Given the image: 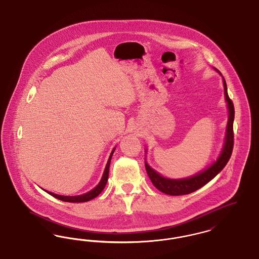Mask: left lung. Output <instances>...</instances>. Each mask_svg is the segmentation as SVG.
<instances>
[{
	"label": "left lung",
	"instance_id": "8db88e82",
	"mask_svg": "<svg viewBox=\"0 0 259 259\" xmlns=\"http://www.w3.org/2000/svg\"><path fill=\"white\" fill-rule=\"evenodd\" d=\"M223 85H224V94H225V98H226L228 110H229V119H228L227 129H226L225 144L222 149L221 156L204 172H200L194 177H191L188 179H183V180L166 179L158 172H155L152 168H150L148 163L146 162V170L148 172V177L153 185L158 190H160L161 192L168 195H172V196L185 195V194L194 192L202 186L208 184L209 181H211L219 172L222 171L230 159L233 151V146H234L233 121H234L235 110L233 102L231 99L229 98L227 93V85L224 77H223Z\"/></svg>",
	"mask_w": 259,
	"mask_h": 259
}]
</instances>
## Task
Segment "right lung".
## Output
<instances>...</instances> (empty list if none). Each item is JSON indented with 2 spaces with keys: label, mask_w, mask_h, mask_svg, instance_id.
Returning <instances> with one entry per match:
<instances>
[{
  "label": "right lung",
  "mask_w": 259,
  "mask_h": 259,
  "mask_svg": "<svg viewBox=\"0 0 259 259\" xmlns=\"http://www.w3.org/2000/svg\"><path fill=\"white\" fill-rule=\"evenodd\" d=\"M113 151H114V149L111 151V156H110L109 161H108V163H107V166H106V169H105V172H104V175H103V177H102L101 182H100L99 185H97L94 189H92L91 191L87 192V193L83 194V195H78V196H62V195L54 194V193H52V192H48V193L50 194L51 196L56 198V199H59V200L64 201V202H70V203H82V202H87V201H89V200H92V199L97 197L99 194L103 191V189L105 188L106 185H107V182H108V179H109L110 164H111V156H112V154H113Z\"/></svg>",
  "instance_id": "add662e5"
}]
</instances>
